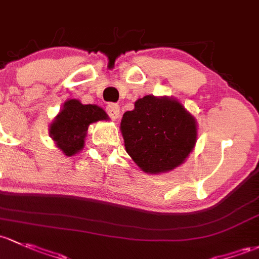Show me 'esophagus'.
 Wrapping results in <instances>:
<instances>
[{
	"label": "esophagus",
	"mask_w": 259,
	"mask_h": 259,
	"mask_svg": "<svg viewBox=\"0 0 259 259\" xmlns=\"http://www.w3.org/2000/svg\"><path fill=\"white\" fill-rule=\"evenodd\" d=\"M107 113L113 120H118L119 116H120V107L115 103H109L107 105Z\"/></svg>",
	"instance_id": "34e87169"
}]
</instances>
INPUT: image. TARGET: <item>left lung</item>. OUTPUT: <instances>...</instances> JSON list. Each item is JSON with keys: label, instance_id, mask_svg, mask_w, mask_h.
<instances>
[{"label": "left lung", "instance_id": "1", "mask_svg": "<svg viewBox=\"0 0 259 259\" xmlns=\"http://www.w3.org/2000/svg\"><path fill=\"white\" fill-rule=\"evenodd\" d=\"M120 130L125 150L146 174L178 167L194 150L196 119L179 100L145 95L122 115Z\"/></svg>", "mask_w": 259, "mask_h": 259}]
</instances>
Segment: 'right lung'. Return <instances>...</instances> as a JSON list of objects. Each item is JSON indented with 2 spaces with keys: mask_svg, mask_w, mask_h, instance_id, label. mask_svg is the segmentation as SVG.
I'll return each mask as SVG.
<instances>
[{
  "mask_svg": "<svg viewBox=\"0 0 259 259\" xmlns=\"http://www.w3.org/2000/svg\"><path fill=\"white\" fill-rule=\"evenodd\" d=\"M99 120H108V114L102 108L69 99L52 121L50 135L64 155L73 156L84 148L89 125Z\"/></svg>",
  "mask_w": 259,
  "mask_h": 259,
  "instance_id": "right-lung-1",
  "label": "right lung"
}]
</instances>
